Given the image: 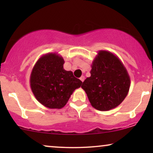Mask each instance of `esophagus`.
<instances>
[{"mask_svg":"<svg viewBox=\"0 0 153 153\" xmlns=\"http://www.w3.org/2000/svg\"><path fill=\"white\" fill-rule=\"evenodd\" d=\"M80 80L82 81V82H83V81L85 80V76H81V77H80Z\"/></svg>","mask_w":153,"mask_h":153,"instance_id":"obj_1","label":"esophagus"}]
</instances>
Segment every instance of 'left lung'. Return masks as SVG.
Wrapping results in <instances>:
<instances>
[{"label": "left lung", "mask_w": 153, "mask_h": 153, "mask_svg": "<svg viewBox=\"0 0 153 153\" xmlns=\"http://www.w3.org/2000/svg\"><path fill=\"white\" fill-rule=\"evenodd\" d=\"M91 76L81 88L95 109L106 111L122 103L128 94L130 77L121 60L111 52L101 50L91 65Z\"/></svg>", "instance_id": "8db88e82"}]
</instances>
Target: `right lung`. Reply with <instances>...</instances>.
Masks as SVG:
<instances>
[{"label":"right lung","mask_w":153,"mask_h":153,"mask_svg":"<svg viewBox=\"0 0 153 153\" xmlns=\"http://www.w3.org/2000/svg\"><path fill=\"white\" fill-rule=\"evenodd\" d=\"M63 58L56 53L42 56L30 76L31 91L36 100L49 108L64 107L82 81L63 68Z\"/></svg>","instance_id":"right-lung-1"}]
</instances>
